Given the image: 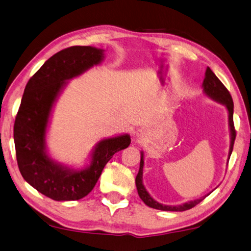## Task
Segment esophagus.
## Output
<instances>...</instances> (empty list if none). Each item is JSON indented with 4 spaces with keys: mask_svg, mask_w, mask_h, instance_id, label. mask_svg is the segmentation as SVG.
I'll return each instance as SVG.
<instances>
[{
    "mask_svg": "<svg viewBox=\"0 0 251 251\" xmlns=\"http://www.w3.org/2000/svg\"><path fill=\"white\" fill-rule=\"evenodd\" d=\"M142 138H143V133H139L138 135H137V140H138V141L140 142V141H141V140H142Z\"/></svg>",
    "mask_w": 251,
    "mask_h": 251,
    "instance_id": "esophagus-1",
    "label": "esophagus"
}]
</instances>
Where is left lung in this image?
Segmentation results:
<instances>
[{
  "instance_id": "8db88e82",
  "label": "left lung",
  "mask_w": 251,
  "mask_h": 251,
  "mask_svg": "<svg viewBox=\"0 0 251 251\" xmlns=\"http://www.w3.org/2000/svg\"><path fill=\"white\" fill-rule=\"evenodd\" d=\"M201 88H203V92L205 94L206 97H208L216 102L221 103L223 105H225V108L227 110L228 113V126H229V135H230V144H229V151H228V159H227V164H228V160L231 155L232 152V147H234V142H235V138H236V131H235V126H234V120H232V116H234V102H232V98L229 94V91L226 89V87L223 85L222 81L216 77L212 69L207 67L205 72V78L203 80V85H201ZM143 165H144V154L143 151H141V161H140V169H139V173L135 177V185H137V190H138V194L140 196L144 204L148 205L149 207L151 208H155V209H160V210H166V212H184V210L191 209L192 207H194L195 205L201 203L206 196L209 195L210 193H208L207 195H204L203 197L197 200H193V201H188L186 203H183L181 205H164L161 204L159 201H155L153 197L149 194V192L147 191L146 186L143 184Z\"/></svg>"
}]
</instances>
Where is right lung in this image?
I'll list each match as a JSON object with an SVG mask.
<instances>
[{
	"mask_svg": "<svg viewBox=\"0 0 251 251\" xmlns=\"http://www.w3.org/2000/svg\"><path fill=\"white\" fill-rule=\"evenodd\" d=\"M103 59L104 50L101 48H66L46 60L25 87L14 123L17 164L30 186L54 201H78L87 196L114 153L131 143L128 133L101 139L92 148L89 163L80 169L61 163L48 152L47 131L61 92L69 80Z\"/></svg>",
	"mask_w": 251,
	"mask_h": 251,
	"instance_id": "add662e5",
	"label": "right lung"
}]
</instances>
